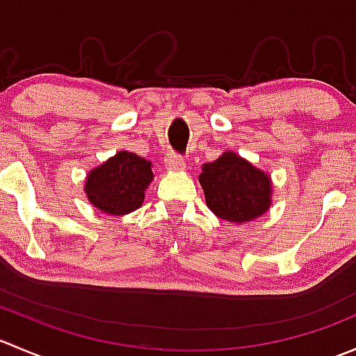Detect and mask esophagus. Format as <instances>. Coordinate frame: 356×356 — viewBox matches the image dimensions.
I'll list each match as a JSON object with an SVG mask.
<instances>
[{
  "label": "esophagus",
  "instance_id": "esophagus-1",
  "mask_svg": "<svg viewBox=\"0 0 356 356\" xmlns=\"http://www.w3.org/2000/svg\"><path fill=\"white\" fill-rule=\"evenodd\" d=\"M165 165H167V168H170V170H184L186 168L184 158L174 152L165 158Z\"/></svg>",
  "mask_w": 356,
  "mask_h": 356
}]
</instances>
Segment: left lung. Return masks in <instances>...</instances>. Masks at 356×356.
Returning a JSON list of instances; mask_svg holds the SVG:
<instances>
[{
	"instance_id": "8db88e82",
	"label": "left lung",
	"mask_w": 356,
	"mask_h": 356,
	"mask_svg": "<svg viewBox=\"0 0 356 356\" xmlns=\"http://www.w3.org/2000/svg\"><path fill=\"white\" fill-rule=\"evenodd\" d=\"M200 184L208 208L222 220L245 224L270 207V179L232 152L204 163Z\"/></svg>"
}]
</instances>
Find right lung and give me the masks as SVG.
<instances>
[{
    "label": "right lung",
    "instance_id": "1",
    "mask_svg": "<svg viewBox=\"0 0 356 356\" xmlns=\"http://www.w3.org/2000/svg\"><path fill=\"white\" fill-rule=\"evenodd\" d=\"M153 179L152 163L136 153L118 152L113 158L89 172L88 200L110 215H125L141 207L145 189Z\"/></svg>",
    "mask_w": 356,
    "mask_h": 356
}]
</instances>
